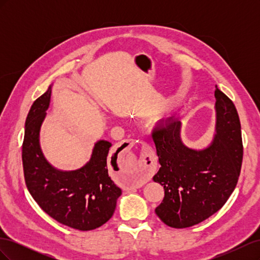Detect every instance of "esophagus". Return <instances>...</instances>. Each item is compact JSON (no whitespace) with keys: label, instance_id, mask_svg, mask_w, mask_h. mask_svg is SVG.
I'll use <instances>...</instances> for the list:
<instances>
[{"label":"esophagus","instance_id":"esophagus-1","mask_svg":"<svg viewBox=\"0 0 260 260\" xmlns=\"http://www.w3.org/2000/svg\"><path fill=\"white\" fill-rule=\"evenodd\" d=\"M123 143H124V145L127 146V147H132L133 145H135V142H133V140H125V141H123ZM143 147L148 149V145H146V144H143ZM147 160L149 161H151V162H149L147 164ZM152 164H153V161H152L151 156H149V153H146L144 155V157H143L142 162H141V165H140V167L137 170H135V171H131V172L129 171L128 172L127 178L129 179V182H131V180L141 179L142 177H148L149 175H151V172H152Z\"/></svg>","mask_w":260,"mask_h":260}]
</instances>
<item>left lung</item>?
<instances>
[{
	"label": "left lung",
	"instance_id": "1",
	"mask_svg": "<svg viewBox=\"0 0 260 260\" xmlns=\"http://www.w3.org/2000/svg\"><path fill=\"white\" fill-rule=\"evenodd\" d=\"M216 135L203 149L181 140V121L169 118L155 128L153 141L160 164L153 177L165 198L155 212L171 228L198 224L221 208L237 186L243 159L240 118L233 102L216 88Z\"/></svg>",
	"mask_w": 260,
	"mask_h": 260
}]
</instances>
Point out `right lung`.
Segmentation results:
<instances>
[{
    "instance_id": "obj_1",
    "label": "right lung",
    "mask_w": 260,
    "mask_h": 260,
    "mask_svg": "<svg viewBox=\"0 0 260 260\" xmlns=\"http://www.w3.org/2000/svg\"><path fill=\"white\" fill-rule=\"evenodd\" d=\"M51 93L52 85L35 101L26 119L22 143L26 185L38 205L59 223L80 231L94 230L112 218L121 195L108 176L112 143L98 141L91 159L80 169L62 171L53 167L44 157L39 139Z\"/></svg>"
}]
</instances>
